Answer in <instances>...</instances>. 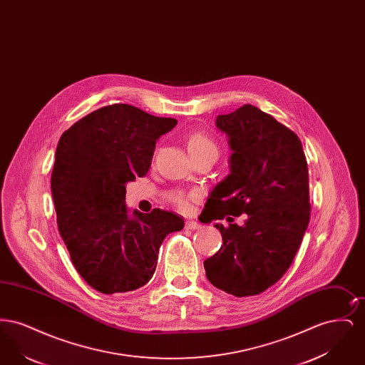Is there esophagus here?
I'll use <instances>...</instances> for the list:
<instances>
[{
  "label": "esophagus",
  "instance_id": "esophagus-1",
  "mask_svg": "<svg viewBox=\"0 0 365 365\" xmlns=\"http://www.w3.org/2000/svg\"><path fill=\"white\" fill-rule=\"evenodd\" d=\"M186 228L187 230H198V228H201V226L197 222H194V220H187L186 222Z\"/></svg>",
  "mask_w": 365,
  "mask_h": 365
}]
</instances>
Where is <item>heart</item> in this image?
Wrapping results in <instances>:
<instances>
[{"label":"heart","mask_w":365,"mask_h":365,"mask_svg":"<svg viewBox=\"0 0 365 365\" xmlns=\"http://www.w3.org/2000/svg\"><path fill=\"white\" fill-rule=\"evenodd\" d=\"M187 149H189V153L191 155V153H197V152H202V150H208V149L217 150V146L205 134L197 133V134H192L190 138L187 139ZM170 200L180 209L187 208V197L180 191L171 192Z\"/></svg>","instance_id":"heart-1"}]
</instances>
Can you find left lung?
Instances as JSON below:
<instances>
[{
    "label": "left lung",
    "mask_w": 365,
    "mask_h": 365,
    "mask_svg": "<svg viewBox=\"0 0 365 365\" xmlns=\"http://www.w3.org/2000/svg\"><path fill=\"white\" fill-rule=\"evenodd\" d=\"M232 152L230 174L209 194L208 220L246 213L237 223L215 227L220 250L204 261L209 282L235 297L257 295L290 267L311 216L309 174L301 140L253 105L216 118Z\"/></svg>",
    "instance_id": "left-lung-1"
}]
</instances>
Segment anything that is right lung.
I'll return each instance as SVG.
<instances>
[{
    "instance_id": "obj_1",
    "label": "right lung",
    "mask_w": 365,
    "mask_h": 365,
    "mask_svg": "<svg viewBox=\"0 0 365 365\" xmlns=\"http://www.w3.org/2000/svg\"><path fill=\"white\" fill-rule=\"evenodd\" d=\"M176 123L131 105H108L58 140L51 182L57 226L76 271L100 293L146 284L164 238L185 227L171 212L130 213L125 207V185L148 174L157 139Z\"/></svg>"
}]
</instances>
